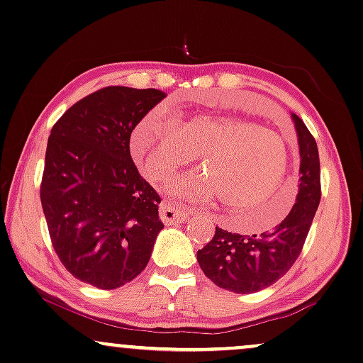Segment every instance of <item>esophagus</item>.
Returning a JSON list of instances; mask_svg holds the SVG:
<instances>
[{
    "label": "esophagus",
    "instance_id": "34e87169",
    "mask_svg": "<svg viewBox=\"0 0 363 363\" xmlns=\"http://www.w3.org/2000/svg\"><path fill=\"white\" fill-rule=\"evenodd\" d=\"M191 211L184 209V208H179V206L169 203V201H164L159 208V216L162 219V223L166 224H179V223H184L187 218H189Z\"/></svg>",
    "mask_w": 363,
    "mask_h": 363
}]
</instances>
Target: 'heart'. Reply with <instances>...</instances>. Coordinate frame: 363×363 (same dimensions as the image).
I'll return each mask as SVG.
<instances>
[{"label":"heart","instance_id":"obj_1","mask_svg":"<svg viewBox=\"0 0 363 363\" xmlns=\"http://www.w3.org/2000/svg\"><path fill=\"white\" fill-rule=\"evenodd\" d=\"M130 152L154 182L167 181L201 155L203 172L177 179L171 191L246 211L256 231L277 226L293 206L291 197L277 192L290 166V145L277 130L247 118L196 113L176 125L154 110L132 130Z\"/></svg>","mask_w":363,"mask_h":363}]
</instances>
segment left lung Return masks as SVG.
<instances>
[{"label": "left lung", "mask_w": 363, "mask_h": 363, "mask_svg": "<svg viewBox=\"0 0 363 363\" xmlns=\"http://www.w3.org/2000/svg\"><path fill=\"white\" fill-rule=\"evenodd\" d=\"M300 145V186L296 203L281 223L259 235H236L216 226L197 251L201 269L214 284L235 293H256L284 277L303 250L322 197L320 157L315 137L293 113Z\"/></svg>", "instance_id": "1"}]
</instances>
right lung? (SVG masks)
<instances>
[{
	"instance_id": "add662e5",
	"label": "right lung",
	"mask_w": 363,
	"mask_h": 363,
	"mask_svg": "<svg viewBox=\"0 0 363 363\" xmlns=\"http://www.w3.org/2000/svg\"><path fill=\"white\" fill-rule=\"evenodd\" d=\"M162 90L105 86L58 118L48 137L40 199L53 250L80 281L113 290L144 272L160 197L130 157V134Z\"/></svg>"
}]
</instances>
